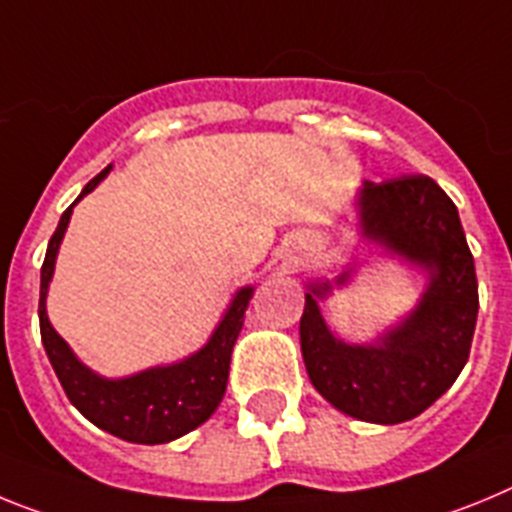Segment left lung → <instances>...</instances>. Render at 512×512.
Listing matches in <instances>:
<instances>
[{
  "label": "left lung",
  "mask_w": 512,
  "mask_h": 512,
  "mask_svg": "<svg viewBox=\"0 0 512 512\" xmlns=\"http://www.w3.org/2000/svg\"><path fill=\"white\" fill-rule=\"evenodd\" d=\"M361 234L381 250L428 273L415 309L376 342H345L327 327L319 301L348 286L311 283L301 314V353L314 389L355 420L397 425L446 394L469 361L479 291L474 257L453 201L428 175L363 182Z\"/></svg>",
  "instance_id": "8db88e82"
}]
</instances>
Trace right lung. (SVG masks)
Instances as JSON below:
<instances>
[{
  "label": "right lung",
  "instance_id": "add662e5",
  "mask_svg": "<svg viewBox=\"0 0 512 512\" xmlns=\"http://www.w3.org/2000/svg\"><path fill=\"white\" fill-rule=\"evenodd\" d=\"M110 167L92 177L84 185V195L92 193L108 175ZM71 203L48 242L46 260L41 268V304H38V317H41V337L46 348L48 361L59 376L69 402L82 412L92 425L108 430L115 438H123L128 443H144V446H157V443H170L180 435L190 433L198 425L208 420L216 412V407L224 399L226 381H229L231 350L237 342L244 324V311L250 304L255 288H239L237 296L231 299L224 319L213 330L211 340L203 345L198 353L170 363V366H154L141 373H133L126 379H105L97 376L92 368L84 366L77 355L71 353L64 337L53 330L46 314L48 283L56 268V255H59L61 239L69 226L71 211L77 206Z\"/></svg>",
  "mask_w": 512,
  "mask_h": 512
}]
</instances>
